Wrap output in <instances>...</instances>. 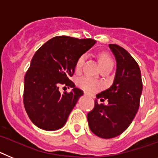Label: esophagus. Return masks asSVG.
I'll list each match as a JSON object with an SVG mask.
<instances>
[{
	"label": "esophagus",
	"mask_w": 158,
	"mask_h": 158,
	"mask_svg": "<svg viewBox=\"0 0 158 158\" xmlns=\"http://www.w3.org/2000/svg\"><path fill=\"white\" fill-rule=\"evenodd\" d=\"M84 94H86V95H88V96H90V94H89V93H87V92H84Z\"/></svg>",
	"instance_id": "34e87169"
}]
</instances>
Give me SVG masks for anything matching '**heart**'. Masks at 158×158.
I'll use <instances>...</instances> for the list:
<instances>
[{"label": "heart", "instance_id": "heart-1", "mask_svg": "<svg viewBox=\"0 0 158 158\" xmlns=\"http://www.w3.org/2000/svg\"><path fill=\"white\" fill-rule=\"evenodd\" d=\"M87 56L86 55L81 56L78 59L76 64H75V70L77 71H79L82 70L83 68V65L85 64ZM113 65V60L106 54H102L99 56V66L100 68H102L106 66ZM78 84L80 87H82L84 90H89V91H96L97 90L99 89L101 87V83L97 80H94L92 78L89 77V76H83L81 77L78 80Z\"/></svg>", "mask_w": 158, "mask_h": 158}]
</instances>
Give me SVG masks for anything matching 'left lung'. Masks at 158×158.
Returning <instances> with one entry per match:
<instances>
[{"instance_id": "8db88e82", "label": "left lung", "mask_w": 158, "mask_h": 158, "mask_svg": "<svg viewBox=\"0 0 158 158\" xmlns=\"http://www.w3.org/2000/svg\"><path fill=\"white\" fill-rule=\"evenodd\" d=\"M116 60L113 84L96 95L94 107L87 114L90 130L96 136L112 138L127 130L139 108L142 81L139 66L127 51L117 44H109Z\"/></svg>"}]
</instances>
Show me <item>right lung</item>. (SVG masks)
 Segmentation results:
<instances>
[{
  "instance_id": "right-lung-1",
  "label": "right lung",
  "mask_w": 158,
  "mask_h": 158,
  "mask_svg": "<svg viewBox=\"0 0 158 158\" xmlns=\"http://www.w3.org/2000/svg\"><path fill=\"white\" fill-rule=\"evenodd\" d=\"M96 43L93 39L56 36L40 48L31 59L24 76V105L28 117L42 130L62 128L83 91L69 78L78 59ZM73 88L61 93L58 85Z\"/></svg>"
}]
</instances>
